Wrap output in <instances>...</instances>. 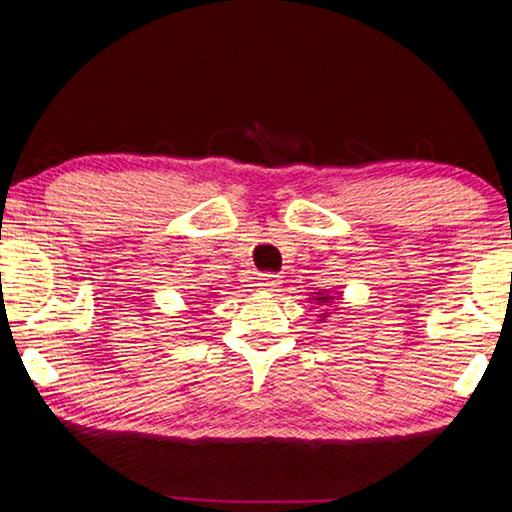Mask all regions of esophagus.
<instances>
[{
	"label": "esophagus",
	"instance_id": "esophagus-1",
	"mask_svg": "<svg viewBox=\"0 0 512 512\" xmlns=\"http://www.w3.org/2000/svg\"><path fill=\"white\" fill-rule=\"evenodd\" d=\"M280 277L277 275H270V272H263V275H258V289L265 291V294H272V291L280 289Z\"/></svg>",
	"mask_w": 512,
	"mask_h": 512
}]
</instances>
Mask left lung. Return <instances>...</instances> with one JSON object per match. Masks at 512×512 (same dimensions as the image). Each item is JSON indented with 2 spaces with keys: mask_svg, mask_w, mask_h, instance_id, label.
Masks as SVG:
<instances>
[{
  "mask_svg": "<svg viewBox=\"0 0 512 512\" xmlns=\"http://www.w3.org/2000/svg\"><path fill=\"white\" fill-rule=\"evenodd\" d=\"M341 294H331L329 289H322V291H315V296L310 298V301H315L317 305H320V308H329L331 303H334V298H338ZM331 313H327V310H324V313H320V322H324L327 320Z\"/></svg>",
  "mask_w": 512,
  "mask_h": 512,
  "instance_id": "1",
  "label": "left lung"
}]
</instances>
